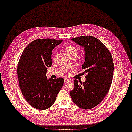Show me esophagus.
I'll list each match as a JSON object with an SVG mask.
<instances>
[{"label":"esophagus","mask_w":132,"mask_h":132,"mask_svg":"<svg viewBox=\"0 0 132 132\" xmlns=\"http://www.w3.org/2000/svg\"><path fill=\"white\" fill-rule=\"evenodd\" d=\"M64 81H65V82H68V81H70V79H68V78H65L64 79Z\"/></svg>","instance_id":"esophagus-1"}]
</instances>
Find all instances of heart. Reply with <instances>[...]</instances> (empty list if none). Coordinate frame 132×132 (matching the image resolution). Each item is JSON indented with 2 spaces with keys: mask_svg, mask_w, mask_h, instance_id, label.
Returning <instances> with one entry per match:
<instances>
[{
  "mask_svg": "<svg viewBox=\"0 0 132 132\" xmlns=\"http://www.w3.org/2000/svg\"><path fill=\"white\" fill-rule=\"evenodd\" d=\"M65 51L67 56L69 55H75L76 56L78 53L77 49L74 46L71 45H67L65 48Z\"/></svg>",
  "mask_w": 132,
  "mask_h": 132,
  "instance_id": "b5f03b06",
  "label": "heart"
}]
</instances>
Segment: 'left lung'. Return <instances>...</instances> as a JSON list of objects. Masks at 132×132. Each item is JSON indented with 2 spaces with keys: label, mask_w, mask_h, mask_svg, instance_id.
I'll return each mask as SVG.
<instances>
[{
  "label": "left lung",
  "mask_w": 132,
  "mask_h": 132,
  "mask_svg": "<svg viewBox=\"0 0 132 132\" xmlns=\"http://www.w3.org/2000/svg\"><path fill=\"white\" fill-rule=\"evenodd\" d=\"M83 48L84 62L82 65L86 80L80 84L74 80L70 92L73 102L79 108L89 109L100 104L110 89L113 77L114 62L110 52L98 39L91 36L72 38Z\"/></svg>",
  "instance_id": "8db88e82"
}]
</instances>
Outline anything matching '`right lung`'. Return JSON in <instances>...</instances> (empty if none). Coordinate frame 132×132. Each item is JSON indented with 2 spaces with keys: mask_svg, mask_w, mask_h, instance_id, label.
I'll return each mask as SVG.
<instances>
[{
  "mask_svg": "<svg viewBox=\"0 0 132 132\" xmlns=\"http://www.w3.org/2000/svg\"><path fill=\"white\" fill-rule=\"evenodd\" d=\"M61 40L38 39L23 52L17 73L19 87L28 103L34 108L45 110L54 103L64 82L62 78L48 79L47 67L52 65V53Z\"/></svg>",
  "mask_w": 132,
  "mask_h": 132,
  "instance_id": "right-lung-1",
  "label": "right lung"
}]
</instances>
